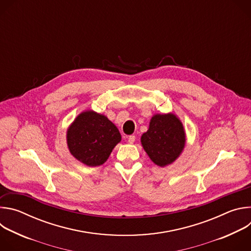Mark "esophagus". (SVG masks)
<instances>
[{"label":"esophagus","mask_w":251,"mask_h":251,"mask_svg":"<svg viewBox=\"0 0 251 251\" xmlns=\"http://www.w3.org/2000/svg\"><path fill=\"white\" fill-rule=\"evenodd\" d=\"M135 139H136L135 136H133V135L129 136V138H128V143H129V144H133V143L135 142Z\"/></svg>","instance_id":"esophagus-1"}]
</instances>
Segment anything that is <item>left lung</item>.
Returning a JSON list of instances; mask_svg holds the SVG:
<instances>
[{
	"label": "left lung",
	"mask_w": 251,
	"mask_h": 251,
	"mask_svg": "<svg viewBox=\"0 0 251 251\" xmlns=\"http://www.w3.org/2000/svg\"><path fill=\"white\" fill-rule=\"evenodd\" d=\"M185 142L183 124L174 114L153 116L148 131L141 137L143 148L160 167L172 164L180 156Z\"/></svg>",
	"instance_id": "1"
}]
</instances>
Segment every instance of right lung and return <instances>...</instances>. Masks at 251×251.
<instances>
[{"label":"right lung","mask_w":251,"mask_h":251,"mask_svg":"<svg viewBox=\"0 0 251 251\" xmlns=\"http://www.w3.org/2000/svg\"><path fill=\"white\" fill-rule=\"evenodd\" d=\"M121 141L117 127L104 115L86 111L67 130L70 153L89 167L102 165Z\"/></svg>","instance_id":"obj_1"}]
</instances>
